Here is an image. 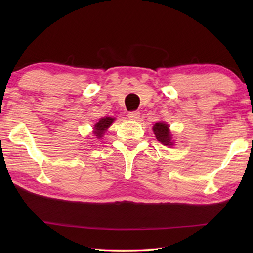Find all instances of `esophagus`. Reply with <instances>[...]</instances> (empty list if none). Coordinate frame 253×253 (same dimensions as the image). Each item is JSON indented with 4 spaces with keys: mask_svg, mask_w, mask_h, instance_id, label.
<instances>
[{
    "mask_svg": "<svg viewBox=\"0 0 253 253\" xmlns=\"http://www.w3.org/2000/svg\"><path fill=\"white\" fill-rule=\"evenodd\" d=\"M139 115H140V113H139V111H137V110L129 111V113H128V118H129L130 121H138Z\"/></svg>",
    "mask_w": 253,
    "mask_h": 253,
    "instance_id": "1",
    "label": "esophagus"
}]
</instances>
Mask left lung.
<instances>
[{"label":"left lung","instance_id":"obj_1","mask_svg":"<svg viewBox=\"0 0 253 253\" xmlns=\"http://www.w3.org/2000/svg\"><path fill=\"white\" fill-rule=\"evenodd\" d=\"M153 131L154 134H155V137L158 142L165 145V146H172L174 144L172 140V134H170L169 124H166L164 122L155 123V125L153 126Z\"/></svg>","mask_w":253,"mask_h":253}]
</instances>
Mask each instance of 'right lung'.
<instances>
[{"instance_id": "obj_1", "label": "right lung", "mask_w": 253, "mask_h": 253, "mask_svg": "<svg viewBox=\"0 0 253 253\" xmlns=\"http://www.w3.org/2000/svg\"><path fill=\"white\" fill-rule=\"evenodd\" d=\"M114 121L115 118L113 117H102L99 119V122L95 124V126H93V134H95L97 138H101L104 136L105 131L108 129Z\"/></svg>"}]
</instances>
